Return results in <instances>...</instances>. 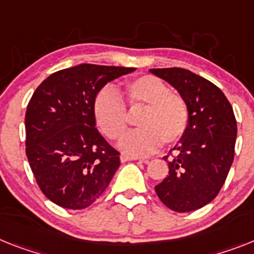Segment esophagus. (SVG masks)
<instances>
[{"label":"esophagus","instance_id":"obj_1","mask_svg":"<svg viewBox=\"0 0 254 254\" xmlns=\"http://www.w3.org/2000/svg\"><path fill=\"white\" fill-rule=\"evenodd\" d=\"M121 163H127V161H131V160H138V157H133V156H127V155H121L120 156Z\"/></svg>","mask_w":254,"mask_h":254}]
</instances>
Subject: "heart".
I'll use <instances>...</instances> for the list:
<instances>
[{"mask_svg": "<svg viewBox=\"0 0 254 254\" xmlns=\"http://www.w3.org/2000/svg\"><path fill=\"white\" fill-rule=\"evenodd\" d=\"M125 102L131 111L139 110L138 129L123 138L125 152L142 156L153 152L160 143L172 144L182 137L189 125V108L181 95L160 78L146 74L129 81L124 87ZM98 125L110 139L123 137L127 127L125 103L112 89H103L94 99Z\"/></svg>", "mask_w": 254, "mask_h": 254, "instance_id": "heart-1", "label": "heart"}]
</instances>
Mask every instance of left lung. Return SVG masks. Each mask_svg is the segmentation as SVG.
Segmentation results:
<instances>
[{
    "mask_svg": "<svg viewBox=\"0 0 254 254\" xmlns=\"http://www.w3.org/2000/svg\"><path fill=\"white\" fill-rule=\"evenodd\" d=\"M180 93L189 108V125L170 150L169 174L155 186L159 199L174 212H192L210 203L222 189L234 161L236 120L219 87L183 68L150 69Z\"/></svg>",
    "mask_w": 254,
    "mask_h": 254,
    "instance_id": "1",
    "label": "left lung"
}]
</instances>
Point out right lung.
Masks as SVG:
<instances>
[{
  "label": "right lung",
  "instance_id": "1",
  "mask_svg": "<svg viewBox=\"0 0 254 254\" xmlns=\"http://www.w3.org/2000/svg\"><path fill=\"white\" fill-rule=\"evenodd\" d=\"M135 68L78 64L50 74L25 112V153L53 203L84 209L104 192L120 153L95 127L94 99L104 85Z\"/></svg>",
  "mask_w": 254,
  "mask_h": 254
}]
</instances>
